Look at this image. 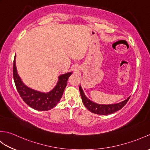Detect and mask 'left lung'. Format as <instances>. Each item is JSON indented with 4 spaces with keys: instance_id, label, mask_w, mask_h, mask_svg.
I'll return each mask as SVG.
<instances>
[{
    "instance_id": "left-lung-1",
    "label": "left lung",
    "mask_w": 150,
    "mask_h": 150,
    "mask_svg": "<svg viewBox=\"0 0 150 150\" xmlns=\"http://www.w3.org/2000/svg\"><path fill=\"white\" fill-rule=\"evenodd\" d=\"M79 90H80L82 103L84 104V106L86 107L87 109L93 113L98 115H104L115 113L120 110L124 105L128 103L130 97L129 96L126 100L120 102L119 103L112 104H99L88 99L87 97L85 95L83 90L82 89L81 86H79Z\"/></svg>"
}]
</instances>
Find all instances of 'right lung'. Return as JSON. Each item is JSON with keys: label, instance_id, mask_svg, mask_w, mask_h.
Segmentation results:
<instances>
[{"label": "right lung", "instance_id": "obj_1", "mask_svg": "<svg viewBox=\"0 0 150 150\" xmlns=\"http://www.w3.org/2000/svg\"><path fill=\"white\" fill-rule=\"evenodd\" d=\"M15 57L16 55L13 60V75L16 88L22 100L28 106L36 110L47 111L52 109L58 104L61 98L68 78L72 74V72L60 75L55 88L47 93H44L31 89L24 84L17 73Z\"/></svg>", "mask_w": 150, "mask_h": 150}]
</instances>
